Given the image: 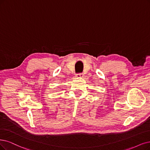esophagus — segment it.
Returning a JSON list of instances; mask_svg holds the SVG:
<instances>
[{
    "instance_id": "esophagus-1",
    "label": "esophagus",
    "mask_w": 150,
    "mask_h": 150,
    "mask_svg": "<svg viewBox=\"0 0 150 150\" xmlns=\"http://www.w3.org/2000/svg\"><path fill=\"white\" fill-rule=\"evenodd\" d=\"M76 77H83V74L82 73L77 74H76Z\"/></svg>"
}]
</instances>
